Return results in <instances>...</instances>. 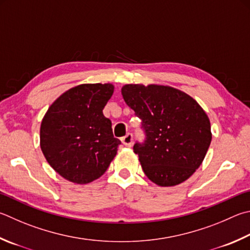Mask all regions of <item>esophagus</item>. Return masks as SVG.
<instances>
[{"label": "esophagus", "instance_id": "34e87169", "mask_svg": "<svg viewBox=\"0 0 250 250\" xmlns=\"http://www.w3.org/2000/svg\"><path fill=\"white\" fill-rule=\"evenodd\" d=\"M121 142H122V144L125 145V146H131L133 143V135L131 133H128L125 137L121 139Z\"/></svg>", "mask_w": 250, "mask_h": 250}]
</instances>
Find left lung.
Returning a JSON list of instances; mask_svg holds the SVG:
<instances>
[{
	"label": "left lung",
	"instance_id": "8db88e82",
	"mask_svg": "<svg viewBox=\"0 0 250 250\" xmlns=\"http://www.w3.org/2000/svg\"><path fill=\"white\" fill-rule=\"evenodd\" d=\"M121 94L141 119L144 140L133 151L148 179L163 187L188 179L211 143L207 113L189 95L168 86L128 84Z\"/></svg>",
	"mask_w": 250,
	"mask_h": 250
}]
</instances>
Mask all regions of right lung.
Instances as JSON below:
<instances>
[{
    "instance_id": "obj_1",
    "label": "right lung",
    "mask_w": 250,
    "mask_h": 250,
    "mask_svg": "<svg viewBox=\"0 0 250 250\" xmlns=\"http://www.w3.org/2000/svg\"><path fill=\"white\" fill-rule=\"evenodd\" d=\"M111 84H82L66 90L49 107L40 128V146L50 166L63 178L88 184L109 167L121 142L113 138L103 109Z\"/></svg>"
}]
</instances>
